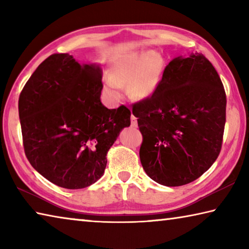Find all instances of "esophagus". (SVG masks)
<instances>
[{"instance_id":"obj_1","label":"esophagus","mask_w":249,"mask_h":249,"mask_svg":"<svg viewBox=\"0 0 249 249\" xmlns=\"http://www.w3.org/2000/svg\"><path fill=\"white\" fill-rule=\"evenodd\" d=\"M130 125H132L133 127H137V119L134 115L130 116Z\"/></svg>"}]
</instances>
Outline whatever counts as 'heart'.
Returning a JSON list of instances; mask_svg holds the SVG:
<instances>
[{"mask_svg": "<svg viewBox=\"0 0 249 249\" xmlns=\"http://www.w3.org/2000/svg\"><path fill=\"white\" fill-rule=\"evenodd\" d=\"M163 71V60L154 52L130 53L113 61L108 79L104 83L105 94L117 99L121 88L127 86L134 98H147L154 93Z\"/></svg>", "mask_w": 249, "mask_h": 249, "instance_id": "b5f03b06", "label": "heart"}]
</instances>
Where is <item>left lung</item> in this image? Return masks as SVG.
<instances>
[{
  "label": "left lung",
  "instance_id": "left-lung-1",
  "mask_svg": "<svg viewBox=\"0 0 249 249\" xmlns=\"http://www.w3.org/2000/svg\"><path fill=\"white\" fill-rule=\"evenodd\" d=\"M132 112L142 135V166L159 184L192 182L221 153L226 94L204 54L171 60L154 93L134 103Z\"/></svg>",
  "mask_w": 249,
  "mask_h": 249
}]
</instances>
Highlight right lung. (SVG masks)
<instances>
[{
	"instance_id": "obj_1",
	"label": "right lung",
	"mask_w": 249,
	"mask_h": 249,
	"mask_svg": "<svg viewBox=\"0 0 249 249\" xmlns=\"http://www.w3.org/2000/svg\"><path fill=\"white\" fill-rule=\"evenodd\" d=\"M99 67L80 65L68 53H53L41 62L18 99L25 155L50 182L83 189L98 181L107 155L130 111L101 103Z\"/></svg>"
}]
</instances>
